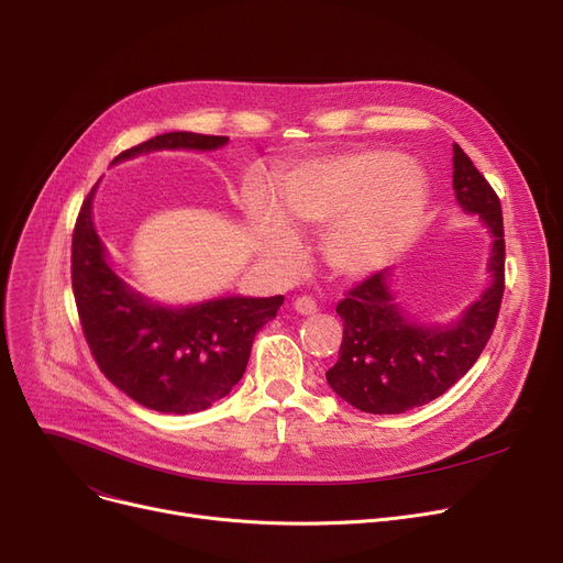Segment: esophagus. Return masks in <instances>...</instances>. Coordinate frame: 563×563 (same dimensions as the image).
<instances>
[{
  "label": "esophagus",
  "mask_w": 563,
  "mask_h": 563,
  "mask_svg": "<svg viewBox=\"0 0 563 563\" xmlns=\"http://www.w3.org/2000/svg\"><path fill=\"white\" fill-rule=\"evenodd\" d=\"M294 310H297L299 314H314L317 312V303L310 299V297H299V299H294Z\"/></svg>",
  "instance_id": "esophagus-1"
}]
</instances>
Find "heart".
I'll return each mask as SVG.
<instances>
[{"instance_id": "obj_1", "label": "heart", "mask_w": 563, "mask_h": 563, "mask_svg": "<svg viewBox=\"0 0 563 563\" xmlns=\"http://www.w3.org/2000/svg\"><path fill=\"white\" fill-rule=\"evenodd\" d=\"M427 202L424 175L399 153L358 151L310 162L285 177L274 205L249 196L260 253L274 264L299 260L294 230H325L323 257L344 278H365L416 232Z\"/></svg>"}]
</instances>
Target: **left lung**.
Here are the masks:
<instances>
[{"label": "left lung", "instance_id": "1", "mask_svg": "<svg viewBox=\"0 0 563 563\" xmlns=\"http://www.w3.org/2000/svg\"><path fill=\"white\" fill-rule=\"evenodd\" d=\"M454 196L465 214H477L490 234L488 287L456 319L422 323L404 308L393 269H383L338 303L344 338L329 386L353 408L395 416L445 395L477 363L497 321L505 291V225L499 198L454 143Z\"/></svg>", "mask_w": 563, "mask_h": 563}]
</instances>
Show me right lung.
Instances as JSON below:
<instances>
[{
  "label": "right lung",
  "instance_id": "right-lung-1",
  "mask_svg": "<svg viewBox=\"0 0 563 563\" xmlns=\"http://www.w3.org/2000/svg\"><path fill=\"white\" fill-rule=\"evenodd\" d=\"M228 136L168 132L118 155L121 164L157 151L210 153ZM86 196L73 232V291L81 329L102 374L136 404L187 416L223 399L246 372L255 333L272 321L283 297H217L162 306L113 272Z\"/></svg>",
  "mask_w": 563,
  "mask_h": 563
}]
</instances>
